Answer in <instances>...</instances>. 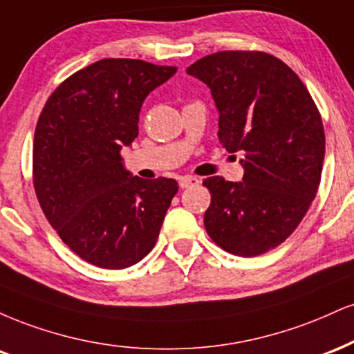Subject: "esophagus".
I'll return each instance as SVG.
<instances>
[{"label": "esophagus", "mask_w": 354, "mask_h": 354, "mask_svg": "<svg viewBox=\"0 0 354 354\" xmlns=\"http://www.w3.org/2000/svg\"><path fill=\"white\" fill-rule=\"evenodd\" d=\"M198 178L197 177H192V176H184L178 178V185H180V189H187V187H192V185H197L198 184Z\"/></svg>", "instance_id": "esophagus-1"}]
</instances>
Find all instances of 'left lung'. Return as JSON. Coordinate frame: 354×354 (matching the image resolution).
<instances>
[{
  "mask_svg": "<svg viewBox=\"0 0 354 354\" xmlns=\"http://www.w3.org/2000/svg\"><path fill=\"white\" fill-rule=\"evenodd\" d=\"M187 74L210 87L220 144L243 156L242 182L203 180L207 234L228 253L261 255L293 234L317 195L325 159L317 104L293 69L261 51L209 54Z\"/></svg>",
  "mask_w": 354,
  "mask_h": 354,
  "instance_id": "left-lung-1",
  "label": "left lung"
}]
</instances>
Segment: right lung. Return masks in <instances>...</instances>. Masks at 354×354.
I'll use <instances>...</instances> for the list:
<instances>
[{
	"label": "right lung",
	"instance_id": "1",
	"mask_svg": "<svg viewBox=\"0 0 354 354\" xmlns=\"http://www.w3.org/2000/svg\"><path fill=\"white\" fill-rule=\"evenodd\" d=\"M176 73L140 59H101L61 82L44 104L32 145L37 201L87 263L127 268L157 242L178 184L134 177L120 151L139 134L144 99Z\"/></svg>",
	"mask_w": 354,
	"mask_h": 354
}]
</instances>
